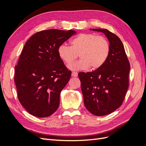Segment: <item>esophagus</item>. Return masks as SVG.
Segmentation results:
<instances>
[{
  "mask_svg": "<svg viewBox=\"0 0 146 146\" xmlns=\"http://www.w3.org/2000/svg\"><path fill=\"white\" fill-rule=\"evenodd\" d=\"M72 76L73 77H77L78 76V73L77 72H72Z\"/></svg>",
  "mask_w": 146,
  "mask_h": 146,
  "instance_id": "esophagus-1",
  "label": "esophagus"
}]
</instances>
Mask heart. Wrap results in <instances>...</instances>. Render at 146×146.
I'll return each instance as SVG.
<instances>
[{"instance_id": "1", "label": "heart", "mask_w": 146, "mask_h": 146, "mask_svg": "<svg viewBox=\"0 0 146 146\" xmlns=\"http://www.w3.org/2000/svg\"><path fill=\"white\" fill-rule=\"evenodd\" d=\"M70 43L71 46H60L58 52L68 66L79 55L81 59L69 66L74 70H85L89 67L92 70L98 69L105 64L110 55V45L107 39L94 33L79 34Z\"/></svg>"}]
</instances>
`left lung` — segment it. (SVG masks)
<instances>
[{
    "label": "left lung",
    "mask_w": 146,
    "mask_h": 146,
    "mask_svg": "<svg viewBox=\"0 0 146 146\" xmlns=\"http://www.w3.org/2000/svg\"><path fill=\"white\" fill-rule=\"evenodd\" d=\"M102 32L108 39L110 53L101 68L93 72L78 73L84 104L95 116H104L122 105L129 85L130 65L123 44L117 35L105 29Z\"/></svg>",
    "instance_id": "8db88e82"
}]
</instances>
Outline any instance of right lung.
I'll return each instance as SVG.
<instances>
[{
  "instance_id": "1",
  "label": "right lung",
  "mask_w": 146,
  "mask_h": 146,
  "mask_svg": "<svg viewBox=\"0 0 146 146\" xmlns=\"http://www.w3.org/2000/svg\"><path fill=\"white\" fill-rule=\"evenodd\" d=\"M76 33L72 30H42L25 43L15 66L14 80L17 98L32 115L48 117L58 109L60 92L71 76L58 49Z\"/></svg>"
}]
</instances>
